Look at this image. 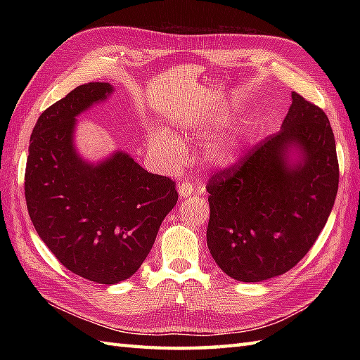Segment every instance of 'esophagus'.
<instances>
[{"label": "esophagus", "mask_w": 360, "mask_h": 360, "mask_svg": "<svg viewBox=\"0 0 360 360\" xmlns=\"http://www.w3.org/2000/svg\"><path fill=\"white\" fill-rule=\"evenodd\" d=\"M178 190H179V196L181 198H188V196L193 195L195 187L192 186V182H190V181H182L181 184H179Z\"/></svg>", "instance_id": "obj_1"}]
</instances>
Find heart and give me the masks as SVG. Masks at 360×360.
Returning a JSON list of instances; mask_svg holds the SVG:
<instances>
[{
    "label": "heart",
    "mask_w": 360,
    "mask_h": 360,
    "mask_svg": "<svg viewBox=\"0 0 360 360\" xmlns=\"http://www.w3.org/2000/svg\"><path fill=\"white\" fill-rule=\"evenodd\" d=\"M223 125L224 120L219 119L218 122H212L210 125H200L198 128H201L200 133L207 134L210 129H215ZM147 142L150 150L162 159L165 164L170 165L178 164L182 158V153H184V148H182V143L178 137L159 127H153L148 129ZM240 148V139L235 134L219 137V139L210 142L207 145V148L204 150V162L210 167L218 168L231 167L236 162V159H238Z\"/></svg>",
    "instance_id": "1"
}]
</instances>
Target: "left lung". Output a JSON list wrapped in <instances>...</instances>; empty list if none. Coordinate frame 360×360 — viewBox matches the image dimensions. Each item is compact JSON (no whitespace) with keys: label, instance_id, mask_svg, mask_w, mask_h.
<instances>
[{"label":"left lung","instance_id":"8db88e82","mask_svg":"<svg viewBox=\"0 0 360 360\" xmlns=\"http://www.w3.org/2000/svg\"><path fill=\"white\" fill-rule=\"evenodd\" d=\"M278 133L209 179L207 246L229 277L288 272L325 227L339 188L334 134L317 105L292 93ZM297 153V160L290 153Z\"/></svg>","mask_w":360,"mask_h":360}]
</instances>
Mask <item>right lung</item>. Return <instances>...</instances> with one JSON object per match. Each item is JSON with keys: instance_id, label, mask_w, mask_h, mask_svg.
<instances>
[{"instance_id": "add662e5", "label": "right lung", "mask_w": 360, "mask_h": 360, "mask_svg": "<svg viewBox=\"0 0 360 360\" xmlns=\"http://www.w3.org/2000/svg\"><path fill=\"white\" fill-rule=\"evenodd\" d=\"M110 83L72 89L41 112L30 134L25 195L37 233L66 269L116 285L139 269L176 202V184L125 151L98 164L79 156L75 117L103 102Z\"/></svg>"}]
</instances>
